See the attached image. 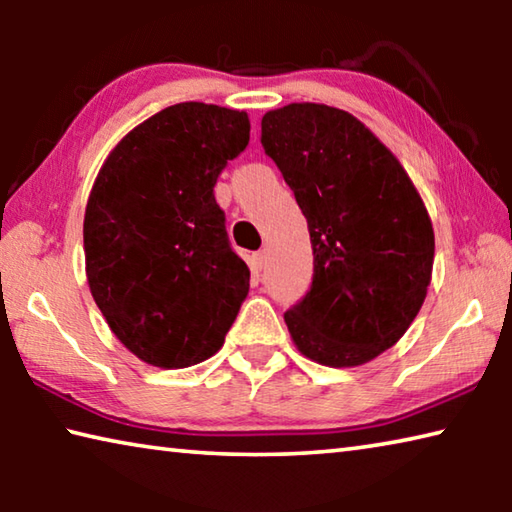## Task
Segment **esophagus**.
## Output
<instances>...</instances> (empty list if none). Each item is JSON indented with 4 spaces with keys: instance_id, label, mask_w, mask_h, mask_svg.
I'll list each match as a JSON object with an SVG mask.
<instances>
[{
    "instance_id": "obj_1",
    "label": "esophagus",
    "mask_w": 512,
    "mask_h": 512,
    "mask_svg": "<svg viewBox=\"0 0 512 512\" xmlns=\"http://www.w3.org/2000/svg\"><path fill=\"white\" fill-rule=\"evenodd\" d=\"M250 266H253V273H262V268L266 266V253H264V250H259V253L253 255V259H250Z\"/></svg>"
}]
</instances>
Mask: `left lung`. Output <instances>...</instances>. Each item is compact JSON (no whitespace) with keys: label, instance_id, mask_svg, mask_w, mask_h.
Wrapping results in <instances>:
<instances>
[{"label":"left lung","instance_id":"left-lung-1","mask_svg":"<svg viewBox=\"0 0 512 512\" xmlns=\"http://www.w3.org/2000/svg\"><path fill=\"white\" fill-rule=\"evenodd\" d=\"M262 146L307 219L314 277L287 314L293 343L332 368L393 348L418 316L433 228L395 155L350 112L289 103L262 117Z\"/></svg>","mask_w":512,"mask_h":512}]
</instances>
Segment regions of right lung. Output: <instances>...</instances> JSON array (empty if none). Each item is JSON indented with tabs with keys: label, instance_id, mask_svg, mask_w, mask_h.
<instances>
[{
	"label": "right lung",
	"instance_id": "1",
	"mask_svg": "<svg viewBox=\"0 0 512 512\" xmlns=\"http://www.w3.org/2000/svg\"><path fill=\"white\" fill-rule=\"evenodd\" d=\"M248 140L246 112L176 103L133 128L94 180L83 221L92 298L151 366L210 359L248 296L250 271L214 198Z\"/></svg>",
	"mask_w": 512,
	"mask_h": 512
}]
</instances>
